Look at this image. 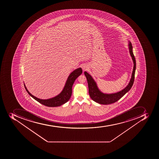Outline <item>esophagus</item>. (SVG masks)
<instances>
[{
	"label": "esophagus",
	"mask_w": 159,
	"mask_h": 159,
	"mask_svg": "<svg viewBox=\"0 0 159 159\" xmlns=\"http://www.w3.org/2000/svg\"><path fill=\"white\" fill-rule=\"evenodd\" d=\"M82 69H83V70H84H84H87V69H88V66H86V65L83 66H82Z\"/></svg>",
	"instance_id": "1"
}]
</instances>
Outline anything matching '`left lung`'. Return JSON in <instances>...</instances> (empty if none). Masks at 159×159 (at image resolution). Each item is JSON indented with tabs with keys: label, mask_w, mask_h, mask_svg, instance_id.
<instances>
[{
	"label": "left lung",
	"mask_w": 159,
	"mask_h": 159,
	"mask_svg": "<svg viewBox=\"0 0 159 159\" xmlns=\"http://www.w3.org/2000/svg\"><path fill=\"white\" fill-rule=\"evenodd\" d=\"M128 48L130 56L131 57L133 61V69L132 73L131 78L130 79L129 83L124 89L117 93H103L98 88L96 81L94 80L90 74L88 72L84 71V75L86 76L88 80V86H89V94L90 98L93 101L98 103L101 104H109L116 102L119 100L122 97L124 96L125 94L128 93L130 89H131L133 83H134V78H135V70H136V60L133 52V47L131 42L128 41Z\"/></svg>",
	"instance_id": "8db88e82"
}]
</instances>
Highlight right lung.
<instances>
[{"label": "right lung", "instance_id": "obj_1", "mask_svg": "<svg viewBox=\"0 0 159 159\" xmlns=\"http://www.w3.org/2000/svg\"><path fill=\"white\" fill-rule=\"evenodd\" d=\"M82 73L83 70L81 68H78L72 71L68 76L65 85L64 86L62 91L58 95L51 98L47 99L38 98L31 94L28 90L24 83V85L25 89L26 90L27 92L28 93L29 95L43 105L48 107H60L69 101L72 93V86L73 84L78 76H80Z\"/></svg>", "mask_w": 159, "mask_h": 159}]
</instances>
